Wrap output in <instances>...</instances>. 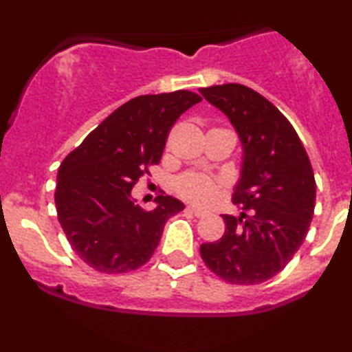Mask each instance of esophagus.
Here are the masks:
<instances>
[{
    "label": "esophagus",
    "mask_w": 352,
    "mask_h": 352,
    "mask_svg": "<svg viewBox=\"0 0 352 352\" xmlns=\"http://www.w3.org/2000/svg\"><path fill=\"white\" fill-rule=\"evenodd\" d=\"M187 212H190V213H193V215L195 217H204V210L201 208H199V207H193V205H188L187 207Z\"/></svg>",
    "instance_id": "1"
}]
</instances>
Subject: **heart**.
I'll return each mask as SVG.
<instances>
[{
    "instance_id": "b5f03b06",
    "label": "heart",
    "mask_w": 352,
    "mask_h": 352,
    "mask_svg": "<svg viewBox=\"0 0 352 352\" xmlns=\"http://www.w3.org/2000/svg\"><path fill=\"white\" fill-rule=\"evenodd\" d=\"M217 188V182L200 172H185L175 180L177 193L195 204H207L215 197Z\"/></svg>"
}]
</instances>
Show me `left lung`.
I'll return each mask as SVG.
<instances>
[{
  "instance_id": "left-lung-1",
  "label": "left lung",
  "mask_w": 352,
  "mask_h": 352,
  "mask_svg": "<svg viewBox=\"0 0 352 352\" xmlns=\"http://www.w3.org/2000/svg\"><path fill=\"white\" fill-rule=\"evenodd\" d=\"M243 145L241 179L232 200L243 212L223 215L220 240L200 246L205 265L232 285H258L280 273L305 241L313 220L316 182L289 120L241 84L201 87Z\"/></svg>"
}]
</instances>
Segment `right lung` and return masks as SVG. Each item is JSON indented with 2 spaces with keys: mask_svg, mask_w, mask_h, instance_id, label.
I'll return each mask as SVG.
<instances>
[{
  "mask_svg": "<svg viewBox=\"0 0 352 352\" xmlns=\"http://www.w3.org/2000/svg\"><path fill=\"white\" fill-rule=\"evenodd\" d=\"M195 92L139 96L116 109L60 164L54 201L72 250L100 273H127L147 263L167 220L184 210L170 195L157 208L135 205L131 190L162 159L168 132Z\"/></svg>",
  "mask_w": 352,
  "mask_h": 352,
  "instance_id": "right-lung-1",
  "label": "right lung"
}]
</instances>
